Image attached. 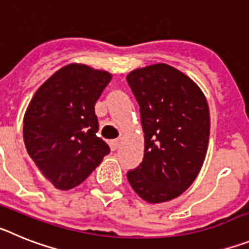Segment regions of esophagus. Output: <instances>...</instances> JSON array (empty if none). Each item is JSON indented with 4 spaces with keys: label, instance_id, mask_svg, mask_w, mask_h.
I'll return each instance as SVG.
<instances>
[{
    "label": "esophagus",
    "instance_id": "1",
    "mask_svg": "<svg viewBox=\"0 0 249 249\" xmlns=\"http://www.w3.org/2000/svg\"><path fill=\"white\" fill-rule=\"evenodd\" d=\"M109 146H111L112 151H116V149L118 148V146H120V140L109 141Z\"/></svg>",
    "mask_w": 249,
    "mask_h": 249
}]
</instances>
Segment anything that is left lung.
<instances>
[{"label":"left lung","mask_w":249,"mask_h":249,"mask_svg":"<svg viewBox=\"0 0 249 249\" xmlns=\"http://www.w3.org/2000/svg\"><path fill=\"white\" fill-rule=\"evenodd\" d=\"M127 82L144 132L143 160L127 173L129 184L148 203L177 198L206 158L211 127L206 97L190 77L166 63L133 70Z\"/></svg>","instance_id":"obj_1"}]
</instances>
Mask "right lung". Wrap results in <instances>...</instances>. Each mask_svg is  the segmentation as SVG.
<instances>
[{"label": "right lung", "mask_w": 249, "mask_h": 249, "mask_svg": "<svg viewBox=\"0 0 249 249\" xmlns=\"http://www.w3.org/2000/svg\"><path fill=\"white\" fill-rule=\"evenodd\" d=\"M111 80L109 72L71 63L42 83L26 109V149L57 190L82 183L109 153L96 135L94 105Z\"/></svg>", "instance_id": "obj_1"}]
</instances>
